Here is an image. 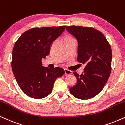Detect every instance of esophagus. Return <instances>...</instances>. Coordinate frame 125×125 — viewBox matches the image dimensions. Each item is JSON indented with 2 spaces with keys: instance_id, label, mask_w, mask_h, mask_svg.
Instances as JSON below:
<instances>
[{
  "instance_id": "1",
  "label": "esophagus",
  "mask_w": 125,
  "mask_h": 125,
  "mask_svg": "<svg viewBox=\"0 0 125 125\" xmlns=\"http://www.w3.org/2000/svg\"><path fill=\"white\" fill-rule=\"evenodd\" d=\"M72 73V72L71 71H70V70L64 69V74H65L68 75V74H71Z\"/></svg>"
}]
</instances>
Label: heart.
<instances>
[{
    "label": "heart",
    "mask_w": 125,
    "mask_h": 125,
    "mask_svg": "<svg viewBox=\"0 0 125 125\" xmlns=\"http://www.w3.org/2000/svg\"><path fill=\"white\" fill-rule=\"evenodd\" d=\"M65 39H73V38H72V37H71V36H67V37H66V38Z\"/></svg>",
    "instance_id": "heart-1"
}]
</instances>
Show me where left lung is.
I'll return each mask as SVG.
<instances>
[{
    "label": "left lung",
    "instance_id": "8db88e82",
    "mask_svg": "<svg viewBox=\"0 0 125 125\" xmlns=\"http://www.w3.org/2000/svg\"><path fill=\"white\" fill-rule=\"evenodd\" d=\"M67 31L78 42L79 62L85 64L81 75L73 72L77 83L69 89L72 95L79 99H89L103 89L111 72L112 50L105 36L96 29L71 26Z\"/></svg>",
    "mask_w": 125,
    "mask_h": 125
}]
</instances>
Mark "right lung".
Instances as JSON below:
<instances>
[{
	"label": "right lung",
	"mask_w": 125,
	"mask_h": 125,
	"mask_svg": "<svg viewBox=\"0 0 125 125\" xmlns=\"http://www.w3.org/2000/svg\"><path fill=\"white\" fill-rule=\"evenodd\" d=\"M65 27L32 28L16 42L12 52V71L19 86L28 96L46 97L52 91L56 79L64 73L61 67L42 66V59L49 54L52 44Z\"/></svg>",
	"instance_id": "obj_1"
}]
</instances>
